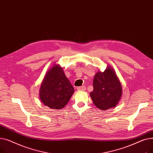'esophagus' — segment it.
Instances as JSON below:
<instances>
[{"instance_id":"1","label":"esophagus","mask_w":153,"mask_h":153,"mask_svg":"<svg viewBox=\"0 0 153 153\" xmlns=\"http://www.w3.org/2000/svg\"><path fill=\"white\" fill-rule=\"evenodd\" d=\"M85 89H86V87H85V86H84V85L77 87V90H78V91H85Z\"/></svg>"}]
</instances>
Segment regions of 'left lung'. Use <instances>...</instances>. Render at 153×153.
<instances>
[{"label": "left lung", "mask_w": 153, "mask_h": 153, "mask_svg": "<svg viewBox=\"0 0 153 153\" xmlns=\"http://www.w3.org/2000/svg\"><path fill=\"white\" fill-rule=\"evenodd\" d=\"M94 90L90 93L95 106L102 110L117 106L122 94V87L111 67L97 72L93 80Z\"/></svg>", "instance_id": "8db88e82"}]
</instances>
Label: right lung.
<instances>
[{
    "instance_id": "add662e5",
    "label": "right lung",
    "mask_w": 153,
    "mask_h": 153,
    "mask_svg": "<svg viewBox=\"0 0 153 153\" xmlns=\"http://www.w3.org/2000/svg\"><path fill=\"white\" fill-rule=\"evenodd\" d=\"M74 92L73 87L59 65L48 71L39 89V98L45 105L61 109L68 103Z\"/></svg>"
}]
</instances>
